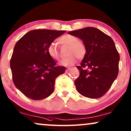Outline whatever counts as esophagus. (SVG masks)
I'll return each mask as SVG.
<instances>
[{"mask_svg": "<svg viewBox=\"0 0 131 131\" xmlns=\"http://www.w3.org/2000/svg\"><path fill=\"white\" fill-rule=\"evenodd\" d=\"M71 68H68L67 69H66V72H68V71H69L70 70H71Z\"/></svg>", "mask_w": 131, "mask_h": 131, "instance_id": "1", "label": "esophagus"}]
</instances>
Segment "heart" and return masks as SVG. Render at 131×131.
<instances>
[{
    "label": "heart",
    "mask_w": 131,
    "mask_h": 131,
    "mask_svg": "<svg viewBox=\"0 0 131 131\" xmlns=\"http://www.w3.org/2000/svg\"><path fill=\"white\" fill-rule=\"evenodd\" d=\"M58 42L60 45L68 46V58L64 59L60 62L62 65L69 66H72L77 62V57L79 59H83L86 53V47L83 41L78 40L74 36L65 34L58 39ZM47 53L51 58L54 60L60 59V54L58 49L54 43H51L47 48Z\"/></svg>",
    "instance_id": "1"
}]
</instances>
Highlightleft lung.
<instances>
[{
	"instance_id": "1",
	"label": "left lung",
	"mask_w": 131,
	"mask_h": 131,
	"mask_svg": "<svg viewBox=\"0 0 131 131\" xmlns=\"http://www.w3.org/2000/svg\"><path fill=\"white\" fill-rule=\"evenodd\" d=\"M80 38L86 47L80 66V76L74 83L79 93L90 99H98L111 87L119 73L120 56L110 36L94 27L68 32Z\"/></svg>"
}]
</instances>
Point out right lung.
<instances>
[{
    "mask_svg": "<svg viewBox=\"0 0 131 131\" xmlns=\"http://www.w3.org/2000/svg\"><path fill=\"white\" fill-rule=\"evenodd\" d=\"M66 31L34 29L26 33L15 46L10 60L15 85L32 100L47 98L54 91L55 80L65 72L47 53L51 43Z\"/></svg>",
    "mask_w": 131,
    "mask_h": 131,
    "instance_id": "1",
    "label": "right lung"
}]
</instances>
